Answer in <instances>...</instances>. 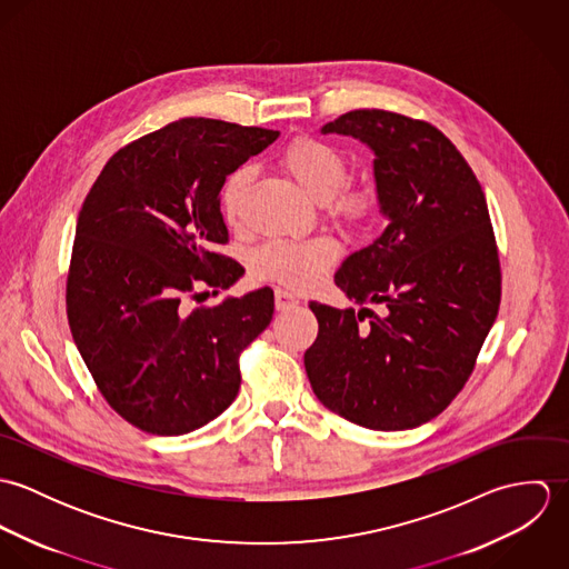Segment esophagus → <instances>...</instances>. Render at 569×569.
Returning <instances> with one entry per match:
<instances>
[{
	"label": "esophagus",
	"mask_w": 569,
	"mask_h": 569,
	"mask_svg": "<svg viewBox=\"0 0 569 569\" xmlns=\"http://www.w3.org/2000/svg\"><path fill=\"white\" fill-rule=\"evenodd\" d=\"M298 305H300V300L293 293H289L284 289H276V309L278 311H291Z\"/></svg>",
	"instance_id": "esophagus-1"
}]
</instances>
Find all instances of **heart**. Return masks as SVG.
I'll use <instances>...</instances> for the list:
<instances>
[{"mask_svg":"<svg viewBox=\"0 0 569 569\" xmlns=\"http://www.w3.org/2000/svg\"><path fill=\"white\" fill-rule=\"evenodd\" d=\"M280 166L325 212L343 226L363 223L377 208V190L366 181H348V162L341 151L318 138H296L280 156ZM253 179V168H234L221 188V210L226 221L237 228L243 217L244 197ZM337 260V244L328 239L269 241L251 256V269L264 280H273L293 291H307L322 282Z\"/></svg>","mask_w":569,"mask_h":569,"instance_id":"heart-1","label":"heart"}]
</instances>
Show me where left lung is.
Wrapping results in <instances>:
<instances>
[{"instance_id": "obj_1", "label": "left lung", "mask_w": 569, "mask_h": 569, "mask_svg": "<svg viewBox=\"0 0 569 569\" xmlns=\"http://www.w3.org/2000/svg\"><path fill=\"white\" fill-rule=\"evenodd\" d=\"M322 133L352 136L375 151L390 223L335 273L361 311L309 305L320 330L305 368L316 397L341 418L379 431L411 429L460 395L499 311L487 197L451 140L425 120L355 109Z\"/></svg>"}]
</instances>
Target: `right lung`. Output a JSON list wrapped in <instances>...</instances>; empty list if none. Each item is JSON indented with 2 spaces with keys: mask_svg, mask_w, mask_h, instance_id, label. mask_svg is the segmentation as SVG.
Listing matches in <instances>:
<instances>
[{
  "mask_svg": "<svg viewBox=\"0 0 569 569\" xmlns=\"http://www.w3.org/2000/svg\"><path fill=\"white\" fill-rule=\"evenodd\" d=\"M280 133L183 118L122 147L82 201L68 273V322L100 395L133 427L181 436L239 395L244 348L269 326V287L183 311L194 284L232 287L243 267L217 251L226 177ZM201 293H194L197 298Z\"/></svg>",
  "mask_w": 569,
  "mask_h": 569,
  "instance_id": "1",
  "label": "right lung"
}]
</instances>
